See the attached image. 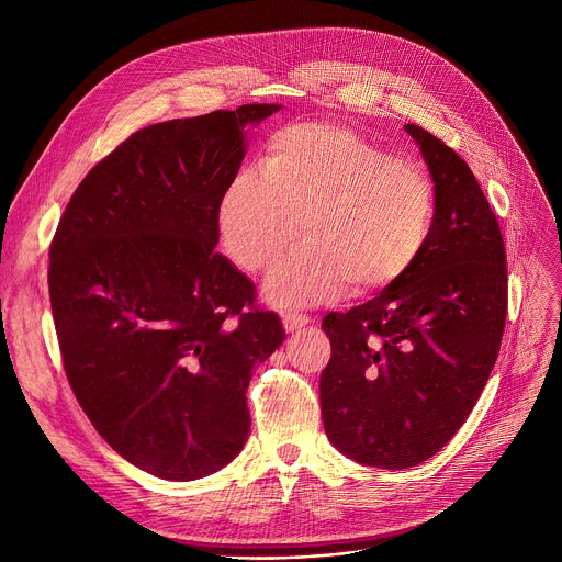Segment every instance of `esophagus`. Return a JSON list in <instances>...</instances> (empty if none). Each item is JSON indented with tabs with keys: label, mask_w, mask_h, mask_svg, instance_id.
<instances>
[{
	"label": "esophagus",
	"mask_w": 562,
	"mask_h": 562,
	"mask_svg": "<svg viewBox=\"0 0 562 562\" xmlns=\"http://www.w3.org/2000/svg\"><path fill=\"white\" fill-rule=\"evenodd\" d=\"M310 321L312 318L307 314H301V312H284L282 314V326H284L286 333H296V330L305 328Z\"/></svg>",
	"instance_id": "esophagus-1"
}]
</instances>
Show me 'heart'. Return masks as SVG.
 <instances>
[{
	"instance_id": "heart-1",
	"label": "heart",
	"mask_w": 562,
	"mask_h": 562,
	"mask_svg": "<svg viewBox=\"0 0 562 562\" xmlns=\"http://www.w3.org/2000/svg\"><path fill=\"white\" fill-rule=\"evenodd\" d=\"M435 202L426 177L390 153L333 125H293L276 134L257 172H239L218 202L221 241L248 273L266 280L280 307L356 296L398 282L422 257Z\"/></svg>"
}]
</instances>
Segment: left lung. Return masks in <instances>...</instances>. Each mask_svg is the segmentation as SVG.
I'll return each instance as SVG.
<instances>
[{
    "label": "left lung",
    "instance_id": "8db88e82",
    "mask_svg": "<svg viewBox=\"0 0 562 562\" xmlns=\"http://www.w3.org/2000/svg\"><path fill=\"white\" fill-rule=\"evenodd\" d=\"M432 180L430 239L392 286L323 330L333 356L321 373V417L346 458L405 469L432 458L474 409L498 356L508 266L490 202L447 143L405 125Z\"/></svg>",
    "mask_w": 562,
    "mask_h": 562
}]
</instances>
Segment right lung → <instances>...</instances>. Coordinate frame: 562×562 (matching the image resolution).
I'll return each mask as SVG.
<instances>
[{
  "label": "right lung",
  "mask_w": 562,
  "mask_h": 562,
  "mask_svg": "<svg viewBox=\"0 0 562 562\" xmlns=\"http://www.w3.org/2000/svg\"><path fill=\"white\" fill-rule=\"evenodd\" d=\"M244 104L150 125L91 168L49 248L70 387L106 445L164 481L223 469L250 432L246 390L284 341L255 284L216 252L218 202L246 157Z\"/></svg>",
  "instance_id": "obj_1"
}]
</instances>
